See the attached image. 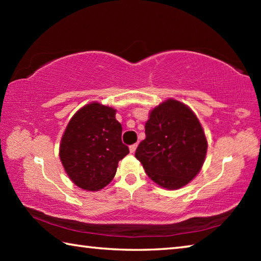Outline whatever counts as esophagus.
Listing matches in <instances>:
<instances>
[{"instance_id":"1","label":"esophagus","mask_w":261,"mask_h":261,"mask_svg":"<svg viewBox=\"0 0 261 261\" xmlns=\"http://www.w3.org/2000/svg\"><path fill=\"white\" fill-rule=\"evenodd\" d=\"M137 146H138V144L131 145V146H130V152H131V153H135L136 149H137Z\"/></svg>"}]
</instances>
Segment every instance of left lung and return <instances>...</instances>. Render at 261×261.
<instances>
[{
	"instance_id": "8db88e82",
	"label": "left lung",
	"mask_w": 261,
	"mask_h": 261,
	"mask_svg": "<svg viewBox=\"0 0 261 261\" xmlns=\"http://www.w3.org/2000/svg\"><path fill=\"white\" fill-rule=\"evenodd\" d=\"M145 135L135 155L160 187L179 189L199 173L207 140L197 116L187 106L173 99L158 106L149 115Z\"/></svg>"
}]
</instances>
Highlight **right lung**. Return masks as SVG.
I'll return each instance as SVG.
<instances>
[{
  "label": "right lung",
  "mask_w": 261,
  "mask_h": 261,
  "mask_svg": "<svg viewBox=\"0 0 261 261\" xmlns=\"http://www.w3.org/2000/svg\"><path fill=\"white\" fill-rule=\"evenodd\" d=\"M116 110L93 102L73 115L61 140L60 158L77 187L88 191L105 188L116 174L129 147L122 143Z\"/></svg>",
  "instance_id": "right-lung-1"
}]
</instances>
